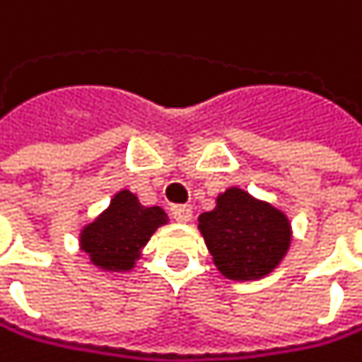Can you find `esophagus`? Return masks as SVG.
Returning a JSON list of instances; mask_svg holds the SVG:
<instances>
[{
  "label": "esophagus",
  "mask_w": 362,
  "mask_h": 362,
  "mask_svg": "<svg viewBox=\"0 0 362 362\" xmlns=\"http://www.w3.org/2000/svg\"><path fill=\"white\" fill-rule=\"evenodd\" d=\"M171 217H173L177 223H187V221H191V217H193V208L187 206V204H177V206L171 208Z\"/></svg>",
  "instance_id": "esophagus-1"
}]
</instances>
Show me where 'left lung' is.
<instances>
[{
	"instance_id": "8db88e82",
	"label": "left lung",
	"mask_w": 362,
	"mask_h": 362,
	"mask_svg": "<svg viewBox=\"0 0 362 362\" xmlns=\"http://www.w3.org/2000/svg\"><path fill=\"white\" fill-rule=\"evenodd\" d=\"M197 228L217 269L228 280H258L272 274L291 245L288 217L269 202L230 187Z\"/></svg>"
}]
</instances>
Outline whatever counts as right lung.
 <instances>
[{
	"label": "right lung",
	"instance_id": "1",
	"mask_svg": "<svg viewBox=\"0 0 362 362\" xmlns=\"http://www.w3.org/2000/svg\"><path fill=\"white\" fill-rule=\"evenodd\" d=\"M165 223L167 213L160 206H143L134 193L123 189L100 217L84 226L80 247L95 267L104 272H130L149 236Z\"/></svg>",
	"mask_w": 362,
	"mask_h": 362
}]
</instances>
